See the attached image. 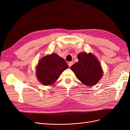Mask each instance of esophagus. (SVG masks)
<instances>
[{"label": "esophagus", "instance_id": "1", "mask_svg": "<svg viewBox=\"0 0 130 130\" xmlns=\"http://www.w3.org/2000/svg\"><path fill=\"white\" fill-rule=\"evenodd\" d=\"M73 64V62H72V61L69 62L68 63V66H69V67H71Z\"/></svg>", "mask_w": 130, "mask_h": 130}]
</instances>
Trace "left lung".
Segmentation results:
<instances>
[{
  "label": "left lung",
  "mask_w": 130,
  "mask_h": 130,
  "mask_svg": "<svg viewBox=\"0 0 130 130\" xmlns=\"http://www.w3.org/2000/svg\"><path fill=\"white\" fill-rule=\"evenodd\" d=\"M78 61L70 68L77 79L88 86L97 84L103 76V70L98 59L92 53H81L77 55Z\"/></svg>",
  "instance_id": "8db88e82"
}]
</instances>
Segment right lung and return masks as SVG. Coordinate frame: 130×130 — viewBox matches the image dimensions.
Returning <instances> with one entry per match:
<instances>
[{
  "instance_id": "1",
  "label": "right lung",
  "mask_w": 130,
  "mask_h": 130,
  "mask_svg": "<svg viewBox=\"0 0 130 130\" xmlns=\"http://www.w3.org/2000/svg\"><path fill=\"white\" fill-rule=\"evenodd\" d=\"M68 68L63 58L53 53L45 56L40 61L36 68V75L41 83L44 85H50Z\"/></svg>"
}]
</instances>
